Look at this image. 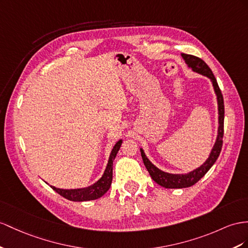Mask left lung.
<instances>
[{"label": "left lung", "mask_w": 248, "mask_h": 248, "mask_svg": "<svg viewBox=\"0 0 248 248\" xmlns=\"http://www.w3.org/2000/svg\"><path fill=\"white\" fill-rule=\"evenodd\" d=\"M182 59L185 60L186 65L193 70L194 72H197L199 74H202L206 76L209 79H211L214 90L216 95H217V101H218V135L217 139H216V142L212 149L211 154H209L208 158L205 160V162L197 168L196 170H192L187 174H170L167 172H163V170H159L157 167H155L153 163H152L149 158L145 156L144 152L142 149H140L141 157L145 168H147L148 172L150 173L152 179H153L158 185L166 187V188H183V187H189L194 186L195 183L198 182L203 176H204L208 170L213 167V164L218 159L220 155V152L222 149V143H223V134H224V101L223 96H222V93L220 88L218 86L217 79H216L215 75L213 74L211 68H209L204 61L201 59L197 58V56L190 55V54H181Z\"/></svg>", "instance_id": "left-lung-1"}]
</instances>
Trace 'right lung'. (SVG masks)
I'll return each mask as SVG.
<instances>
[{
    "instance_id": "1",
    "label": "right lung",
    "mask_w": 248,
    "mask_h": 248,
    "mask_svg": "<svg viewBox=\"0 0 248 248\" xmlns=\"http://www.w3.org/2000/svg\"><path fill=\"white\" fill-rule=\"evenodd\" d=\"M122 143H123V140L120 139V140H118L115 143V145H114L103 176H101V178L99 180L93 183L92 186L82 187V188H74V189H62L52 186H51L56 193H59L61 196H62L63 198H66L70 201L81 202V201H90V200L100 198L101 196H104L108 190H109L111 186L112 177H113V161L115 159L117 152L119 151Z\"/></svg>"
}]
</instances>
